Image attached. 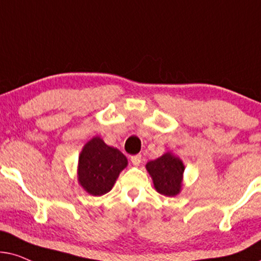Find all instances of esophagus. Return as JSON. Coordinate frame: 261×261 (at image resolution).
Returning <instances> with one entry per match:
<instances>
[{
	"label": "esophagus",
	"mask_w": 261,
	"mask_h": 261,
	"mask_svg": "<svg viewBox=\"0 0 261 261\" xmlns=\"http://www.w3.org/2000/svg\"><path fill=\"white\" fill-rule=\"evenodd\" d=\"M131 162H133L134 166H140L142 162V155H134L131 156Z\"/></svg>",
	"instance_id": "esophagus-1"
}]
</instances>
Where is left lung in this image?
Masks as SVG:
<instances>
[{"label":"left lung","mask_w":261,"mask_h":261,"mask_svg":"<svg viewBox=\"0 0 261 261\" xmlns=\"http://www.w3.org/2000/svg\"><path fill=\"white\" fill-rule=\"evenodd\" d=\"M145 168L159 193L166 197H174L180 193L185 166L179 158L168 151L159 159L149 161Z\"/></svg>","instance_id":"obj_1"}]
</instances>
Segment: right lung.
<instances>
[{
	"instance_id": "1",
	"label": "right lung",
	"mask_w": 261,
	"mask_h": 261,
	"mask_svg": "<svg viewBox=\"0 0 261 261\" xmlns=\"http://www.w3.org/2000/svg\"><path fill=\"white\" fill-rule=\"evenodd\" d=\"M127 159L117 148L110 147L100 137L87 142L79 156V184L92 196H102L112 190Z\"/></svg>"
}]
</instances>
